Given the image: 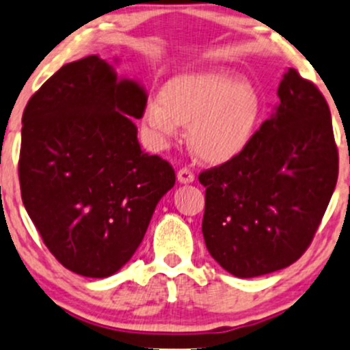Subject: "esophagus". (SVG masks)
Here are the masks:
<instances>
[{"instance_id": "34e87169", "label": "esophagus", "mask_w": 350, "mask_h": 350, "mask_svg": "<svg viewBox=\"0 0 350 350\" xmlns=\"http://www.w3.org/2000/svg\"><path fill=\"white\" fill-rule=\"evenodd\" d=\"M178 181L181 184H189L194 181V172L189 167H181L178 171Z\"/></svg>"}]
</instances>
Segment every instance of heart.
<instances>
[{"label": "heart", "mask_w": 350, "mask_h": 350, "mask_svg": "<svg viewBox=\"0 0 350 350\" xmlns=\"http://www.w3.org/2000/svg\"><path fill=\"white\" fill-rule=\"evenodd\" d=\"M259 118V94L243 76L231 69H207L169 79L159 101L144 106L141 121L157 149L166 148L179 124H187V139L196 154L219 164L247 148Z\"/></svg>", "instance_id": "b5f03b06"}]
</instances>
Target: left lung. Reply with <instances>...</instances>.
Segmentation results:
<instances>
[{
    "label": "left lung",
    "instance_id": "1",
    "mask_svg": "<svg viewBox=\"0 0 350 350\" xmlns=\"http://www.w3.org/2000/svg\"><path fill=\"white\" fill-rule=\"evenodd\" d=\"M278 96V107L247 148L199 174L206 187V247L236 278L295 262L336 189L339 154L325 98L293 68Z\"/></svg>",
    "mask_w": 350,
    "mask_h": 350
}]
</instances>
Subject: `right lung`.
<instances>
[{
	"instance_id": "right-lung-1",
	"label": "right lung",
	"mask_w": 350,
	"mask_h": 350,
	"mask_svg": "<svg viewBox=\"0 0 350 350\" xmlns=\"http://www.w3.org/2000/svg\"><path fill=\"white\" fill-rule=\"evenodd\" d=\"M144 88L99 56L56 71L23 113L21 199L43 243L69 271L107 278L131 259L174 169L143 152L134 119Z\"/></svg>"
}]
</instances>
